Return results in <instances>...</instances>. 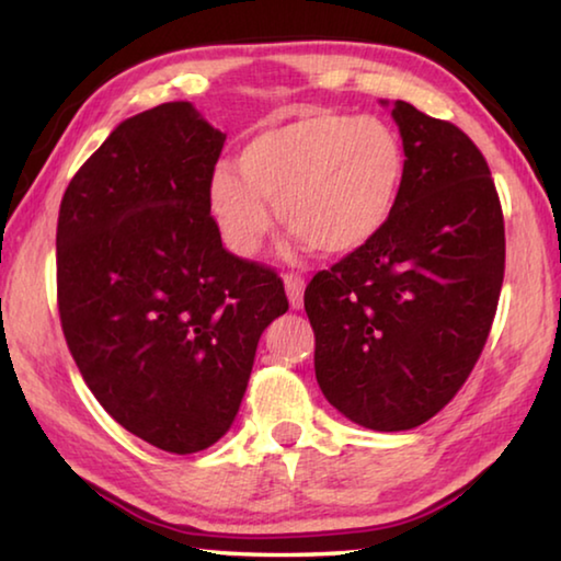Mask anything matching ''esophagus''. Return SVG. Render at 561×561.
<instances>
[{"label":"esophagus","mask_w":561,"mask_h":561,"mask_svg":"<svg viewBox=\"0 0 561 561\" xmlns=\"http://www.w3.org/2000/svg\"><path fill=\"white\" fill-rule=\"evenodd\" d=\"M284 289H287L291 309H299L304 304V277L301 274H294V272L284 274Z\"/></svg>","instance_id":"34e87169"}]
</instances>
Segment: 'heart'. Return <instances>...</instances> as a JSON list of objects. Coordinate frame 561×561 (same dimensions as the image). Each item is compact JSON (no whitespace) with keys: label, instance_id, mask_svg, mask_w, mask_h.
I'll return each instance as SVG.
<instances>
[{"label":"heart","instance_id":"b5f03b06","mask_svg":"<svg viewBox=\"0 0 561 561\" xmlns=\"http://www.w3.org/2000/svg\"><path fill=\"white\" fill-rule=\"evenodd\" d=\"M405 156L376 118L304 113L252 136L232 168H217L210 213L234 254L252 257L279 222L321 254H348L383 230L398 205Z\"/></svg>","mask_w":561,"mask_h":561}]
</instances>
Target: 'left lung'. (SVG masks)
I'll list each match as a JSON object with an SVG mask.
<instances>
[{"label":"left lung","instance_id":"8db88e82","mask_svg":"<svg viewBox=\"0 0 561 561\" xmlns=\"http://www.w3.org/2000/svg\"><path fill=\"white\" fill-rule=\"evenodd\" d=\"M393 121L405 175L391 220L304 291L321 393L386 433L425 423L468 381L505 277V220L478 146L405 101Z\"/></svg>","mask_w":561,"mask_h":561}]
</instances>
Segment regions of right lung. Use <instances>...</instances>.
<instances>
[{
  "mask_svg": "<svg viewBox=\"0 0 561 561\" xmlns=\"http://www.w3.org/2000/svg\"><path fill=\"white\" fill-rule=\"evenodd\" d=\"M222 146L187 101L138 113L71 178L56 225V299L83 381L175 455L230 431L262 331L289 309L277 272L222 247L207 201Z\"/></svg>",
  "mask_w": 561,
  "mask_h": 561,
  "instance_id": "1",
  "label": "right lung"
}]
</instances>
